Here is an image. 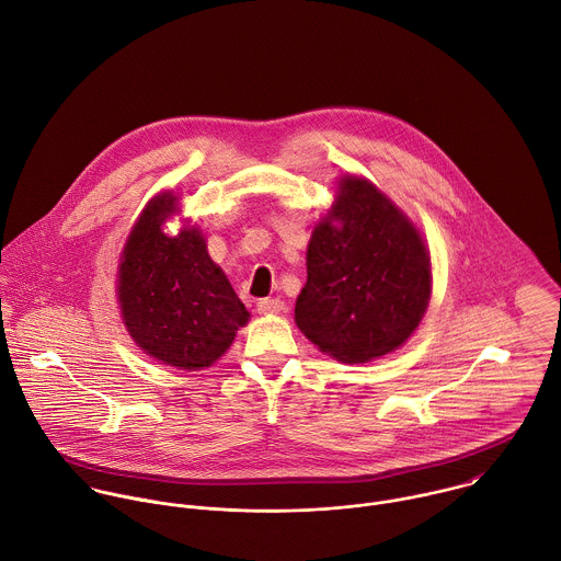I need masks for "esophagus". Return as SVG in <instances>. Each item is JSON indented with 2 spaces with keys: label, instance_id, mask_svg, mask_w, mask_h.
Listing matches in <instances>:
<instances>
[{
  "label": "esophagus",
  "instance_id": "obj_1",
  "mask_svg": "<svg viewBox=\"0 0 561 561\" xmlns=\"http://www.w3.org/2000/svg\"><path fill=\"white\" fill-rule=\"evenodd\" d=\"M284 310L282 299H260L257 301V312L260 314H279Z\"/></svg>",
  "mask_w": 561,
  "mask_h": 561
}]
</instances>
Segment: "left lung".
I'll list each match as a JSON object with an SVG mask.
<instances>
[{"instance_id": "left-lung-1", "label": "left lung", "mask_w": 561, "mask_h": 561, "mask_svg": "<svg viewBox=\"0 0 561 561\" xmlns=\"http://www.w3.org/2000/svg\"><path fill=\"white\" fill-rule=\"evenodd\" d=\"M314 227L295 321L321 352L369 363L398 350L431 299V257L417 229L365 179L347 176Z\"/></svg>"}]
</instances>
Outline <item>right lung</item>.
I'll list each match as a JSON object with an SVG mask.
<instances>
[{
  "label": "right lung",
  "mask_w": 561,
  "mask_h": 561,
  "mask_svg": "<svg viewBox=\"0 0 561 561\" xmlns=\"http://www.w3.org/2000/svg\"><path fill=\"white\" fill-rule=\"evenodd\" d=\"M174 209L172 194L148 203L124 247L117 295L124 323L146 354L201 369L229 350L249 312L196 229L163 233Z\"/></svg>",
  "instance_id": "right-lung-1"
}]
</instances>
